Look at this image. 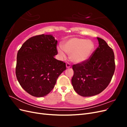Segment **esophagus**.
Here are the masks:
<instances>
[{
	"label": "esophagus",
	"instance_id": "1",
	"mask_svg": "<svg viewBox=\"0 0 127 127\" xmlns=\"http://www.w3.org/2000/svg\"><path fill=\"white\" fill-rule=\"evenodd\" d=\"M70 67H71V66H70V64L69 63H67V64H66V67H67V68H70Z\"/></svg>",
	"mask_w": 127,
	"mask_h": 127
}]
</instances>
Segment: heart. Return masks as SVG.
<instances>
[{"label": "heart", "mask_w": 127, "mask_h": 127, "mask_svg": "<svg viewBox=\"0 0 127 127\" xmlns=\"http://www.w3.org/2000/svg\"><path fill=\"white\" fill-rule=\"evenodd\" d=\"M64 51L69 55L70 60L75 64H82L89 59L94 51V42L79 37H72L62 44ZM62 48L58 49L60 57L64 58L66 55Z\"/></svg>", "instance_id": "b5f03b06"}]
</instances>
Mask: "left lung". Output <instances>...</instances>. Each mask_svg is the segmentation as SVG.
<instances>
[{
    "instance_id": "left-lung-1",
    "label": "left lung",
    "mask_w": 127,
    "mask_h": 127,
    "mask_svg": "<svg viewBox=\"0 0 127 127\" xmlns=\"http://www.w3.org/2000/svg\"><path fill=\"white\" fill-rule=\"evenodd\" d=\"M97 39L99 45L90 58L72 66L73 88L84 97L96 95L104 90L112 79L116 67L113 50L103 39Z\"/></svg>"
}]
</instances>
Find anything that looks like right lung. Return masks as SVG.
Wrapping results in <instances>:
<instances>
[{
  "instance_id": "1",
  "label": "right lung",
  "mask_w": 127,
  "mask_h": 127,
  "mask_svg": "<svg viewBox=\"0 0 127 127\" xmlns=\"http://www.w3.org/2000/svg\"><path fill=\"white\" fill-rule=\"evenodd\" d=\"M57 41L52 35H36L26 40L17 55L16 75L21 87L33 96L47 95L66 64L55 59Z\"/></svg>"
}]
</instances>
